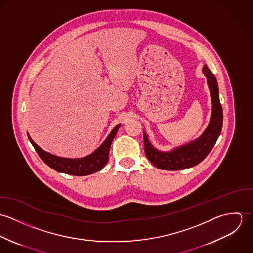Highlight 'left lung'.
<instances>
[{
    "label": "left lung",
    "instance_id": "obj_1",
    "mask_svg": "<svg viewBox=\"0 0 253 253\" xmlns=\"http://www.w3.org/2000/svg\"><path fill=\"white\" fill-rule=\"evenodd\" d=\"M203 73L207 77L212 109L210 123L200 137L170 151L164 152L155 148L150 142L147 133L143 131L145 154L149 161L160 169L180 170L200 164L210 154L221 133L223 111L219 100L216 78L207 65L204 66Z\"/></svg>",
    "mask_w": 253,
    "mask_h": 253
}]
</instances>
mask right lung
Wrapping results in <instances>:
<instances>
[{
    "instance_id": "1",
    "label": "right lung",
    "mask_w": 253,
    "mask_h": 253,
    "mask_svg": "<svg viewBox=\"0 0 253 253\" xmlns=\"http://www.w3.org/2000/svg\"><path fill=\"white\" fill-rule=\"evenodd\" d=\"M120 126H121V124L117 125L112 129V131L110 132L107 138L103 141V143L100 145L96 150H94L91 154L85 157L77 158V159L62 158V157L52 155L42 150L41 147H39L30 137L29 133H27V135H28L29 141L35 148L40 158L49 168H51L52 169L58 172L76 175V176H84V175H89L91 173L97 172L105 167V165L108 162L110 146L112 144L113 139L115 138Z\"/></svg>"
}]
</instances>
